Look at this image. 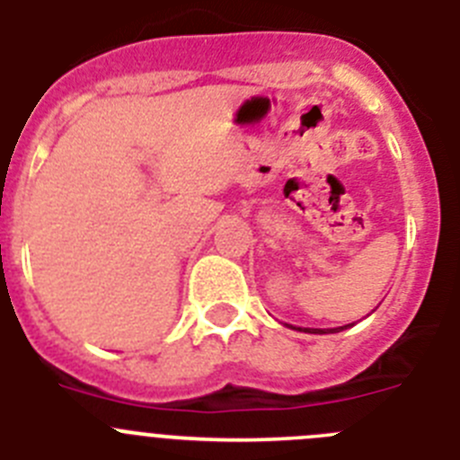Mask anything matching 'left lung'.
Segmentation results:
<instances>
[{"instance_id": "obj_1", "label": "left lung", "mask_w": 460, "mask_h": 460, "mask_svg": "<svg viewBox=\"0 0 460 460\" xmlns=\"http://www.w3.org/2000/svg\"><path fill=\"white\" fill-rule=\"evenodd\" d=\"M355 324V323H352ZM352 324H345V327H352ZM345 327H339V329H327V332H324V329H302L299 327V332H308V334H329V332H332V334H334V332H341V329H345ZM295 329V327H292Z\"/></svg>"}]
</instances>
